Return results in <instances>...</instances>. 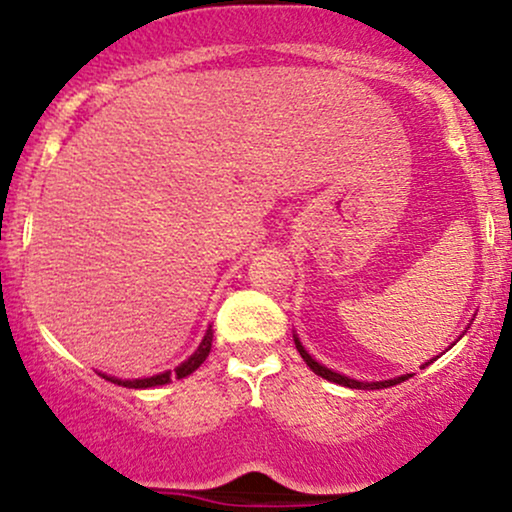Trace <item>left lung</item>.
I'll use <instances>...</instances> for the list:
<instances>
[{
  "label": "left lung",
  "mask_w": 512,
  "mask_h": 512,
  "mask_svg": "<svg viewBox=\"0 0 512 512\" xmlns=\"http://www.w3.org/2000/svg\"><path fill=\"white\" fill-rule=\"evenodd\" d=\"M293 342H296L298 354L303 356V361L308 363L310 370H313L315 375H320V378L330 380V383L351 387V390H385V387L399 385V383H402V380H409L411 378V373H407V375H397V378H390V380H375V383H366V380H354V378H349V375H342V373H337V370H332V368L322 366V363H317L315 358L310 356L308 351H305V346L301 344V339H298V334H293ZM431 361H433V358H431ZM431 361H428V363H431ZM428 363H424V366H428ZM424 366H421V368H424Z\"/></svg>",
  "instance_id": "left-lung-1"
}]
</instances>
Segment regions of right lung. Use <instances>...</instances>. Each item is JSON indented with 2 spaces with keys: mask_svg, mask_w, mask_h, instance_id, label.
Masks as SVG:
<instances>
[{
  "mask_svg": "<svg viewBox=\"0 0 512 512\" xmlns=\"http://www.w3.org/2000/svg\"><path fill=\"white\" fill-rule=\"evenodd\" d=\"M211 339H214V332H211V325H209V330H207V334H204L202 342H199L195 354H192L190 358H185V361H182L180 366H175L173 370H163V373L149 375V378L122 380V378H115V375H105V373H101V375H103L105 380H110V383L122 385V387H132V390H146V387L168 385V383H173V380L187 378V375L195 373V370L202 366L204 361H207V356H209V351H211Z\"/></svg>",
  "mask_w": 512,
  "mask_h": 512,
  "instance_id": "1",
  "label": "right lung"
}]
</instances>
